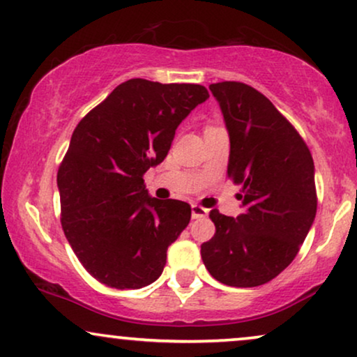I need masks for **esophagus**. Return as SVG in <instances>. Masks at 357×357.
Instances as JSON below:
<instances>
[{
  "instance_id": "obj_1",
  "label": "esophagus",
  "mask_w": 357,
  "mask_h": 357,
  "mask_svg": "<svg viewBox=\"0 0 357 357\" xmlns=\"http://www.w3.org/2000/svg\"><path fill=\"white\" fill-rule=\"evenodd\" d=\"M207 212H209V211L204 209V207L197 206V204H192V206H191V215H192V219H202V218H206Z\"/></svg>"
}]
</instances>
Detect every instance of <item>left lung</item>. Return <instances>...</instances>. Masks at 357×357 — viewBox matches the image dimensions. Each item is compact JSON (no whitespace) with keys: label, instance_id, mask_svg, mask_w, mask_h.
I'll list each match as a JSON object with an SVG mask.
<instances>
[{"label":"left lung","instance_id":"obj_1","mask_svg":"<svg viewBox=\"0 0 357 357\" xmlns=\"http://www.w3.org/2000/svg\"><path fill=\"white\" fill-rule=\"evenodd\" d=\"M231 142L227 173L241 184L237 218L211 212L206 268L229 287H259L291 264L317 215L308 146L267 97L242 82L211 84Z\"/></svg>","mask_w":357,"mask_h":357}]
</instances>
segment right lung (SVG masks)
Wrapping results in <instances>:
<instances>
[{"instance_id": "right-lung-1", "label": "right lung", "mask_w": 357, "mask_h": 357, "mask_svg": "<svg viewBox=\"0 0 357 357\" xmlns=\"http://www.w3.org/2000/svg\"><path fill=\"white\" fill-rule=\"evenodd\" d=\"M207 98L202 85L126 80L72 133L57 173L61 222L80 264L103 285L137 290L163 273L191 206L151 197L143 174L165 160L176 128Z\"/></svg>"}]
</instances>
